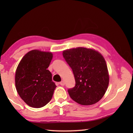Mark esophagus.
Returning <instances> with one entry per match:
<instances>
[{
  "label": "esophagus",
  "mask_w": 133,
  "mask_h": 133,
  "mask_svg": "<svg viewBox=\"0 0 133 133\" xmlns=\"http://www.w3.org/2000/svg\"><path fill=\"white\" fill-rule=\"evenodd\" d=\"M60 85H62V86H64V85H65V82L63 81H62L61 82H60Z\"/></svg>",
  "instance_id": "obj_1"
}]
</instances>
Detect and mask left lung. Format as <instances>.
Listing matches in <instances>:
<instances>
[{"mask_svg": "<svg viewBox=\"0 0 133 133\" xmlns=\"http://www.w3.org/2000/svg\"><path fill=\"white\" fill-rule=\"evenodd\" d=\"M63 56L76 81L75 87L68 90L71 98L82 105L99 102L109 84L108 68L102 55L92 49L78 47L63 51Z\"/></svg>", "mask_w": 133, "mask_h": 133, "instance_id": "left-lung-1", "label": "left lung"}]
</instances>
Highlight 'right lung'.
Listing matches in <instances>:
<instances>
[{
	"instance_id": "right-lung-1",
	"label": "right lung",
	"mask_w": 133,
	"mask_h": 133,
	"mask_svg": "<svg viewBox=\"0 0 133 133\" xmlns=\"http://www.w3.org/2000/svg\"><path fill=\"white\" fill-rule=\"evenodd\" d=\"M52 59L51 52L34 50L27 52L18 65L15 76L16 90L29 106L41 108L52 99L56 85L47 70Z\"/></svg>"
}]
</instances>
